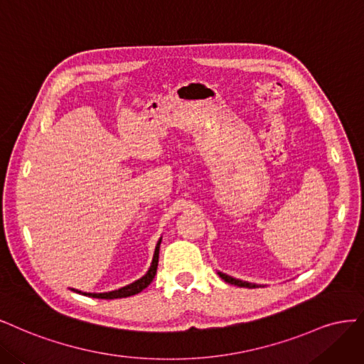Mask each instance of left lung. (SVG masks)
<instances>
[{
    "label": "left lung",
    "mask_w": 364,
    "mask_h": 364,
    "mask_svg": "<svg viewBox=\"0 0 364 364\" xmlns=\"http://www.w3.org/2000/svg\"><path fill=\"white\" fill-rule=\"evenodd\" d=\"M218 275L225 281V283L228 284H234V286H239V287H248V289H255L259 287V284H254V283H248V281H242V279H237V278H232L227 274H222V272H218Z\"/></svg>",
    "instance_id": "obj_1"
}]
</instances>
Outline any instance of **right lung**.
I'll return each mask as SVG.
<instances>
[{"label": "right lung", "instance_id": "right-lung-1", "mask_svg": "<svg viewBox=\"0 0 364 364\" xmlns=\"http://www.w3.org/2000/svg\"><path fill=\"white\" fill-rule=\"evenodd\" d=\"M160 243H161V239L157 242L156 245V251H154V257H152V263L148 269V272L142 277L139 278L137 281H134V283L128 284L125 287H121L118 290H112V291H105V293H86V291H80V290H75L73 289L74 291L77 293H83V295L86 296H92V298H98V299H116V298H127V296H133V295H137V293L142 291L144 289H146L151 281L154 279L156 277V272H157V264H159V251H160Z\"/></svg>", "mask_w": 364, "mask_h": 364}]
</instances>
